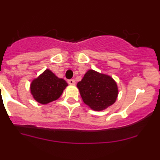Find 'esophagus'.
Listing matches in <instances>:
<instances>
[{
  "instance_id": "obj_1",
  "label": "esophagus",
  "mask_w": 160,
  "mask_h": 160,
  "mask_svg": "<svg viewBox=\"0 0 160 160\" xmlns=\"http://www.w3.org/2000/svg\"><path fill=\"white\" fill-rule=\"evenodd\" d=\"M68 83L70 85H74L75 84V80H73V79H71V80H68Z\"/></svg>"
}]
</instances>
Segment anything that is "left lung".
Returning <instances> with one entry per match:
<instances>
[{
	"mask_svg": "<svg viewBox=\"0 0 160 160\" xmlns=\"http://www.w3.org/2000/svg\"><path fill=\"white\" fill-rule=\"evenodd\" d=\"M83 102L95 111H102L112 105L118 95L116 82L109 76L90 69L77 83Z\"/></svg>",
	"mask_w": 160,
	"mask_h": 160,
	"instance_id": "obj_1",
	"label": "left lung"
}]
</instances>
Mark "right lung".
Returning a JSON list of instances; mask_svg holds the SVG:
<instances>
[{"label":"right lung","instance_id":"right-lung-1","mask_svg":"<svg viewBox=\"0 0 160 160\" xmlns=\"http://www.w3.org/2000/svg\"><path fill=\"white\" fill-rule=\"evenodd\" d=\"M63 79H59L49 69H46L30 86L31 94L39 103L48 104L57 100L67 87Z\"/></svg>","mask_w":160,"mask_h":160}]
</instances>
